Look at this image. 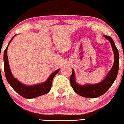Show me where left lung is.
<instances>
[{"instance_id": "obj_1", "label": "left lung", "mask_w": 124, "mask_h": 124, "mask_svg": "<svg viewBox=\"0 0 124 124\" xmlns=\"http://www.w3.org/2000/svg\"><path fill=\"white\" fill-rule=\"evenodd\" d=\"M104 37L110 41L115 56V61L112 68L108 72L104 80L99 84H94V85L86 84L85 85H80L76 82L74 71V70L73 69V73L70 77L71 85L77 94L82 97L96 98L103 95L112 85L117 77L119 70V59L118 50L116 48L115 42L111 37L106 35H104Z\"/></svg>"}]
</instances>
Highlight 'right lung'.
I'll return each mask as SVG.
<instances>
[{"instance_id":"add662e5","label":"right lung","mask_w":124,"mask_h":124,"mask_svg":"<svg viewBox=\"0 0 124 124\" xmlns=\"http://www.w3.org/2000/svg\"><path fill=\"white\" fill-rule=\"evenodd\" d=\"M14 37L10 40L8 46L5 50L4 54H3L5 74V77L7 81L11 85V86L14 89V90H15L21 96L26 98V99H32V98H37V97L40 96L41 95L46 94L51 90L53 79L55 75L57 74L60 69L57 70L54 72L51 73L48 79L42 84H37V85H31V86L26 85L22 84L17 79L14 78V76L12 74L10 70V68H9V63H8V56H7V49H8V45L10 44L11 40H13Z\"/></svg>"}]
</instances>
